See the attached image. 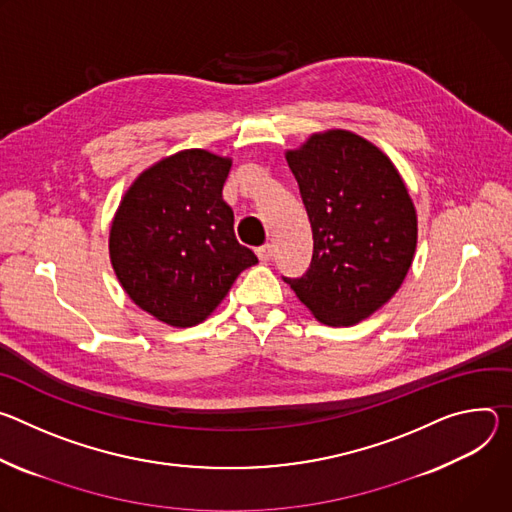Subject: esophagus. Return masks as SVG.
I'll use <instances>...</instances> for the list:
<instances>
[{"instance_id": "esophagus-1", "label": "esophagus", "mask_w": 512, "mask_h": 512, "mask_svg": "<svg viewBox=\"0 0 512 512\" xmlns=\"http://www.w3.org/2000/svg\"><path fill=\"white\" fill-rule=\"evenodd\" d=\"M256 256H258L262 262H268V260L274 256V246H272V244H264V246L256 248Z\"/></svg>"}]
</instances>
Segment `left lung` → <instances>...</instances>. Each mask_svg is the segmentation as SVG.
<instances>
[{"instance_id":"8db88e82","label":"left lung","mask_w":512,"mask_h":512,"mask_svg":"<svg viewBox=\"0 0 512 512\" xmlns=\"http://www.w3.org/2000/svg\"><path fill=\"white\" fill-rule=\"evenodd\" d=\"M313 232L311 264L282 276L325 325H356L380 309L411 268L417 215L399 170L368 140L331 130L287 152Z\"/></svg>"}]
</instances>
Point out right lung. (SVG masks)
Listing matches in <instances>:
<instances>
[{
	"label": "right lung",
	"mask_w": 512,
	"mask_h": 512,
	"mask_svg": "<svg viewBox=\"0 0 512 512\" xmlns=\"http://www.w3.org/2000/svg\"><path fill=\"white\" fill-rule=\"evenodd\" d=\"M232 160L207 150L168 156L136 179L109 232V256L128 297L175 327L201 323L258 258L236 240L221 199Z\"/></svg>",
	"instance_id": "add662e5"
}]
</instances>
